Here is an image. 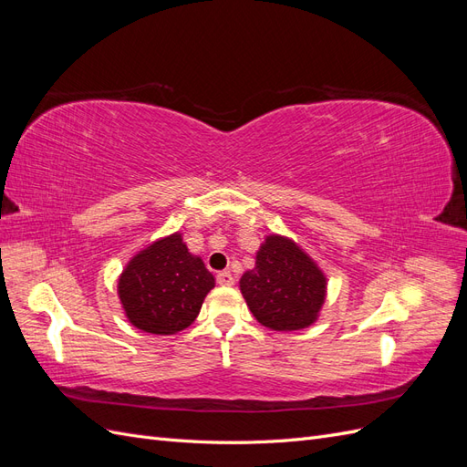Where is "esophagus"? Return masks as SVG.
<instances>
[{
	"instance_id": "1",
	"label": "esophagus",
	"mask_w": 467,
	"mask_h": 467,
	"mask_svg": "<svg viewBox=\"0 0 467 467\" xmlns=\"http://www.w3.org/2000/svg\"><path fill=\"white\" fill-rule=\"evenodd\" d=\"M216 282L220 286H232L234 285V276L230 271H222L216 275Z\"/></svg>"
}]
</instances>
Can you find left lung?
<instances>
[{"mask_svg": "<svg viewBox=\"0 0 467 467\" xmlns=\"http://www.w3.org/2000/svg\"><path fill=\"white\" fill-rule=\"evenodd\" d=\"M255 319L273 331H300L316 323L327 278L307 253L285 235L271 234L257 251L255 268L239 280Z\"/></svg>", "mask_w": 467, "mask_h": 467, "instance_id": "left-lung-1", "label": "left lung"}]
</instances>
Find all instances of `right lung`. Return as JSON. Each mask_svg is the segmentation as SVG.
Wrapping results in <instances>:
<instances>
[{"mask_svg":"<svg viewBox=\"0 0 467 467\" xmlns=\"http://www.w3.org/2000/svg\"><path fill=\"white\" fill-rule=\"evenodd\" d=\"M214 276L189 253L182 235L171 234L138 251L119 278V298L136 329L175 335L199 316Z\"/></svg>","mask_w":467,"mask_h":467,"instance_id":"right-lung-1","label":"right lung"}]
</instances>
